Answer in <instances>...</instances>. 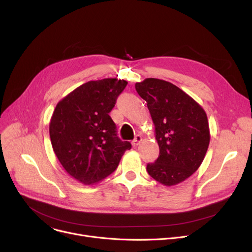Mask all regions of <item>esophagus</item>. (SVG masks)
Here are the masks:
<instances>
[{
  "mask_svg": "<svg viewBox=\"0 0 252 252\" xmlns=\"http://www.w3.org/2000/svg\"><path fill=\"white\" fill-rule=\"evenodd\" d=\"M142 136L141 135H137L136 137H135V139H134V141H133V146L134 147H137L138 145L141 143V141H142Z\"/></svg>",
  "mask_w": 252,
  "mask_h": 252,
  "instance_id": "esophagus-1",
  "label": "esophagus"
}]
</instances>
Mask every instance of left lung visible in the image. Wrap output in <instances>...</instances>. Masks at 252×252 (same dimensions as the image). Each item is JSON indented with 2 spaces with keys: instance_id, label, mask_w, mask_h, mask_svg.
<instances>
[{
  "instance_id": "left-lung-1",
  "label": "left lung",
  "mask_w": 252,
  "mask_h": 252,
  "mask_svg": "<svg viewBox=\"0 0 252 252\" xmlns=\"http://www.w3.org/2000/svg\"><path fill=\"white\" fill-rule=\"evenodd\" d=\"M147 102L159 156L147 164L155 181L174 186L191 177L202 163L210 134L205 111L186 93L171 83L146 78L135 85Z\"/></svg>"
}]
</instances>
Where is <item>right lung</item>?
Here are the masks:
<instances>
[{
  "mask_svg": "<svg viewBox=\"0 0 252 252\" xmlns=\"http://www.w3.org/2000/svg\"><path fill=\"white\" fill-rule=\"evenodd\" d=\"M124 79L104 78L76 88L58 102L50 122L53 150L67 173L84 185L111 175L131 145L117 137L109 112Z\"/></svg>",
  "mask_w": 252,
  "mask_h": 252,
  "instance_id": "1",
  "label": "right lung"
}]
</instances>
